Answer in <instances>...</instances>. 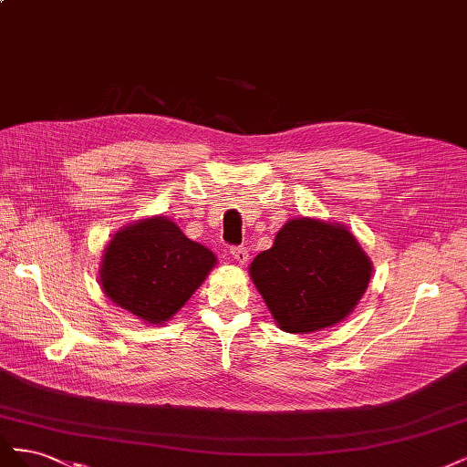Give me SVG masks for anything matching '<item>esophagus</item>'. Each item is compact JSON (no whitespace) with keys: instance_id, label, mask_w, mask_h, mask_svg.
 <instances>
[{"instance_id":"34e87169","label":"esophagus","mask_w":467,"mask_h":467,"mask_svg":"<svg viewBox=\"0 0 467 467\" xmlns=\"http://www.w3.org/2000/svg\"><path fill=\"white\" fill-rule=\"evenodd\" d=\"M230 253H232L234 261H235V263H239V265H245V263H247V259H249V251H247L245 247H232V249H230Z\"/></svg>"}]
</instances>
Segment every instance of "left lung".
I'll return each mask as SVG.
<instances>
[{"instance_id": "1", "label": "left lung", "mask_w": 467, "mask_h": 467, "mask_svg": "<svg viewBox=\"0 0 467 467\" xmlns=\"http://www.w3.org/2000/svg\"><path fill=\"white\" fill-rule=\"evenodd\" d=\"M249 276L282 331L314 333L355 312L372 261L347 225L306 216L282 225Z\"/></svg>"}]
</instances>
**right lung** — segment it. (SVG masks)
Returning a JSON list of instances; mask_svg holds the SVG:
<instances>
[{"label": "right lung", "mask_w": 467, "mask_h": 467, "mask_svg": "<svg viewBox=\"0 0 467 467\" xmlns=\"http://www.w3.org/2000/svg\"><path fill=\"white\" fill-rule=\"evenodd\" d=\"M218 259L165 216L124 225L105 247L99 282L107 298L150 325L171 319Z\"/></svg>", "instance_id": "1"}]
</instances>
